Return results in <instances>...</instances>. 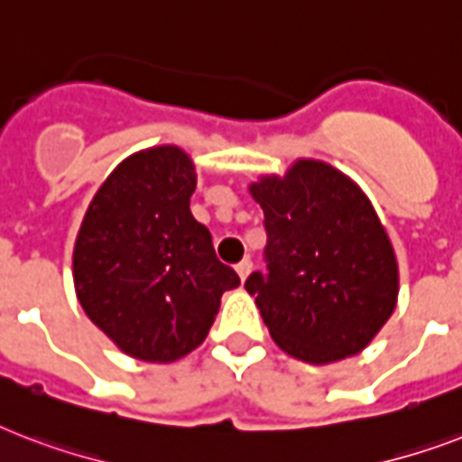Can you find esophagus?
<instances>
[{
  "label": "esophagus",
  "mask_w": 462,
  "mask_h": 462,
  "mask_svg": "<svg viewBox=\"0 0 462 462\" xmlns=\"http://www.w3.org/2000/svg\"><path fill=\"white\" fill-rule=\"evenodd\" d=\"M235 271H237L239 281L245 282L246 278H249V273H252V261H249V259L239 261V263H237V268H235Z\"/></svg>",
  "instance_id": "obj_1"
}]
</instances>
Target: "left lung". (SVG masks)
<instances>
[{"instance_id": "8db88e82", "label": "left lung", "mask_w": 462, "mask_h": 462, "mask_svg": "<svg viewBox=\"0 0 462 462\" xmlns=\"http://www.w3.org/2000/svg\"><path fill=\"white\" fill-rule=\"evenodd\" d=\"M249 191L263 208L268 271L245 288L275 345L309 365L365 350L398 302L393 246L365 191L321 160Z\"/></svg>"}]
</instances>
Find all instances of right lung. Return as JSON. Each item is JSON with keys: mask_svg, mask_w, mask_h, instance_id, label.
<instances>
[{"mask_svg": "<svg viewBox=\"0 0 462 462\" xmlns=\"http://www.w3.org/2000/svg\"><path fill=\"white\" fill-rule=\"evenodd\" d=\"M194 162L155 146L119 162L93 196L74 245V288L88 319L129 357L174 362L206 340L225 290L220 263L191 216Z\"/></svg>", "mask_w": 462, "mask_h": 462, "instance_id": "right-lung-1", "label": "right lung"}]
</instances>
